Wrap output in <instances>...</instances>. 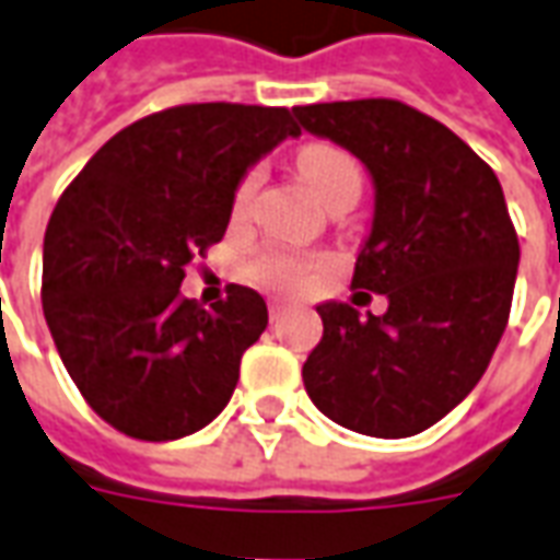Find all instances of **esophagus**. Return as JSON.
I'll list each match as a JSON object with an SVG mask.
<instances>
[{"label":"esophagus","mask_w":560,"mask_h":560,"mask_svg":"<svg viewBox=\"0 0 560 560\" xmlns=\"http://www.w3.org/2000/svg\"><path fill=\"white\" fill-rule=\"evenodd\" d=\"M281 318H284V306H281V303H269V320L279 324Z\"/></svg>","instance_id":"1"}]
</instances>
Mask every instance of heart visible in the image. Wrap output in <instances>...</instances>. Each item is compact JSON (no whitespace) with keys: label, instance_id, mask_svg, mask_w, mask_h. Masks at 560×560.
<instances>
[{"label":"heart","instance_id":"heart-1","mask_svg":"<svg viewBox=\"0 0 560 560\" xmlns=\"http://www.w3.org/2000/svg\"><path fill=\"white\" fill-rule=\"evenodd\" d=\"M296 172L312 187V194L330 209H351L363 190V170L358 160L348 154L346 148L334 142H308L296 151ZM260 187V170H248L242 175L233 194V212L245 214L252 209V199ZM320 264L318 257H296L288 252H264L254 257L252 276L272 291L300 293L308 291L318 281Z\"/></svg>","mask_w":560,"mask_h":560}]
</instances>
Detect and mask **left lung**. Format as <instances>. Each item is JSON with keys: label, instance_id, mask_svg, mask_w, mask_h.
Wrapping results in <instances>:
<instances>
[{"label": "left lung", "instance_id": "1", "mask_svg": "<svg viewBox=\"0 0 560 560\" xmlns=\"http://www.w3.org/2000/svg\"><path fill=\"white\" fill-rule=\"evenodd\" d=\"M293 115L373 175V230L351 288L388 296V312L366 318L320 303L324 336L303 363L308 397L348 430L416 436L476 388L506 330L518 236L503 187L464 139L397 100Z\"/></svg>", "mask_w": 560, "mask_h": 560}]
</instances>
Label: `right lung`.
Listing matches in <instances>:
<instances>
[{
  "label": "right lung",
  "mask_w": 560,
  "mask_h": 560,
  "mask_svg": "<svg viewBox=\"0 0 560 560\" xmlns=\"http://www.w3.org/2000/svg\"><path fill=\"white\" fill-rule=\"evenodd\" d=\"M288 136V108L175 105L112 136L62 190L45 230V320L90 409L132 440L197 433L233 397L267 303L230 284L202 308L178 288L224 240L242 175Z\"/></svg>",
  "instance_id": "obj_1"
}]
</instances>
